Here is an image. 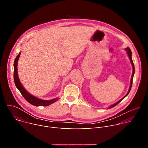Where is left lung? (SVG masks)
I'll list each match as a JSON object with an SVG mask.
<instances>
[{"mask_svg":"<svg viewBox=\"0 0 148 148\" xmlns=\"http://www.w3.org/2000/svg\"><path fill=\"white\" fill-rule=\"evenodd\" d=\"M125 50H126V51H127V54H128V56L129 57V58H130V61H131V64H132V69H133V73H132V77H131V85H130V88H129V90H128V92H127V94H126L121 99H120L119 101H118L117 102H116L115 103H114V104H113V105H111L110 107H109L108 108V109L109 108H113V107H114L115 106H116V105L118 104V103H119L122 99H123L126 96H127L128 95V94L130 93V91H131V87H132V80H133V78H134V74H135V66H134V62H133V61H132V52H131V49H130V47H127V48H126L125 49Z\"/></svg>","mask_w":148,"mask_h":148,"instance_id":"1","label":"left lung"}]
</instances>
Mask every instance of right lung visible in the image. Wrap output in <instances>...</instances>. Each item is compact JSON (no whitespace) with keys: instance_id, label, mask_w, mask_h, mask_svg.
Instances as JSON below:
<instances>
[{"instance_id":"right-lung-1","label":"right lung","mask_w":148,"mask_h":148,"mask_svg":"<svg viewBox=\"0 0 148 148\" xmlns=\"http://www.w3.org/2000/svg\"><path fill=\"white\" fill-rule=\"evenodd\" d=\"M20 54H21V52H20L18 53V54L17 55V56L16 57V58H15L14 61V64H13L14 76H13V77H14V81L15 85H16L17 88L20 92L21 94L23 95V97L25 98V99L28 102H29L30 103H31L36 107L48 106V105H50V104L57 101L58 100L57 98L53 99H50V100H43V99H39V98L35 97L34 96L31 95L23 87L22 84H21V82H20V80H19L18 77V73H17V62L19 59Z\"/></svg>"}]
</instances>
